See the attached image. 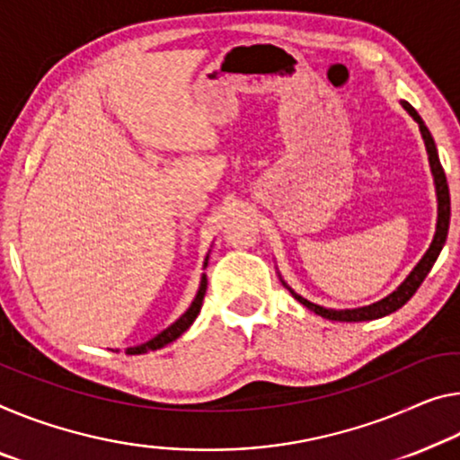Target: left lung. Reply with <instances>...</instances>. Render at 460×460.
Listing matches in <instances>:
<instances>
[{
    "mask_svg": "<svg viewBox=\"0 0 460 460\" xmlns=\"http://www.w3.org/2000/svg\"><path fill=\"white\" fill-rule=\"evenodd\" d=\"M401 107L405 109L409 115L413 117V121L420 125V131H421V137H423V144H426V152H428V160H429V171H432L434 176V187H436V201H438V220H436V232H434V238H432V244H429V249L426 251V254L420 259V263L413 267L411 273L407 275L405 279L401 281V286L391 292L388 296H385L383 300L368 304V306H359V308H345V310H335V308H324L321 304H314L306 298H302L300 294H296L292 288H289L284 278L279 275L281 284H284L289 294L294 296L296 300L300 304H304L308 310H313L314 314L323 316V319H329V321H341V323H359V321H374V319H380V316H386L394 313V310H399L402 304H405L411 296L418 292V288L421 286V281L426 279V275L432 270L438 254H440L444 243H447V236H448V224H450V193H448V182H447V174H444V168L440 164V158H438V150H436V144H434V137L429 129L423 123V119L418 115V111H415L411 104L401 101Z\"/></svg>",
    "mask_w": 460,
    "mask_h": 460,
    "instance_id": "left-lung-1",
    "label": "left lung"
}]
</instances>
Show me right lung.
Here are the masks:
<instances>
[{
    "instance_id": "right-lung-1",
    "label": "right lung",
    "mask_w": 460,
    "mask_h": 460,
    "mask_svg": "<svg viewBox=\"0 0 460 460\" xmlns=\"http://www.w3.org/2000/svg\"><path fill=\"white\" fill-rule=\"evenodd\" d=\"M208 259H209V254L206 257V261H203V270H206V267H208ZM206 289H208V275L203 273L201 275V281H199V289H197L195 298H193V302H190V306L185 310V313H182L179 319H176L171 324V327H166L164 331H160L156 337L147 339V341L141 343V345H133V348H127L125 353H129V356H137V353H147V351L164 348V345L172 343L174 339H179L190 327V324H193V321L197 319V314H199L201 304H203V296H206Z\"/></svg>"
}]
</instances>
